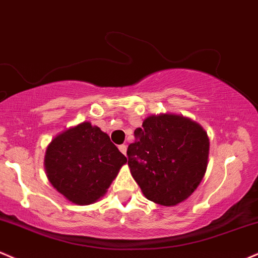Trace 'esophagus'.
Instances as JSON below:
<instances>
[{
  "label": "esophagus",
  "mask_w": 258,
  "mask_h": 258,
  "mask_svg": "<svg viewBox=\"0 0 258 258\" xmlns=\"http://www.w3.org/2000/svg\"><path fill=\"white\" fill-rule=\"evenodd\" d=\"M119 151L123 153V155H126V145H120Z\"/></svg>",
  "instance_id": "1"
}]
</instances>
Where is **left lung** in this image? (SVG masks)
I'll use <instances>...</instances> for the list:
<instances>
[{"label": "left lung", "mask_w": 258, "mask_h": 258, "mask_svg": "<svg viewBox=\"0 0 258 258\" xmlns=\"http://www.w3.org/2000/svg\"><path fill=\"white\" fill-rule=\"evenodd\" d=\"M129 145L128 166L144 196L162 206L189 198L204 179L210 139L199 123L180 114L145 118Z\"/></svg>", "instance_id": "left-lung-1"}]
</instances>
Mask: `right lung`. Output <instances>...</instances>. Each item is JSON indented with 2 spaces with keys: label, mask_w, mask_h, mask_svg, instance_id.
Returning <instances> with one entry per match:
<instances>
[{
  "label": "right lung",
  "mask_w": 258,
  "mask_h": 258,
  "mask_svg": "<svg viewBox=\"0 0 258 258\" xmlns=\"http://www.w3.org/2000/svg\"><path fill=\"white\" fill-rule=\"evenodd\" d=\"M126 157L106 133L90 121L66 129L46 149V175L52 186L77 205H91L106 195Z\"/></svg>",
  "instance_id": "1"
}]
</instances>
